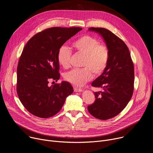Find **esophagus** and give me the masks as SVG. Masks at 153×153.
I'll list each match as a JSON object with an SVG mask.
<instances>
[{
	"label": "esophagus",
	"instance_id": "esophagus-1",
	"mask_svg": "<svg viewBox=\"0 0 153 153\" xmlns=\"http://www.w3.org/2000/svg\"><path fill=\"white\" fill-rule=\"evenodd\" d=\"M74 90L75 92H81V91H83L82 89L77 88V87H74Z\"/></svg>",
	"mask_w": 153,
	"mask_h": 153
}]
</instances>
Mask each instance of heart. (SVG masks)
<instances>
[{
  "instance_id": "obj_1",
  "label": "heart",
  "mask_w": 153,
  "mask_h": 153,
  "mask_svg": "<svg viewBox=\"0 0 153 153\" xmlns=\"http://www.w3.org/2000/svg\"><path fill=\"white\" fill-rule=\"evenodd\" d=\"M72 47L75 52L84 56L80 69H73L65 73L64 79L75 86L81 87L88 82L95 76L102 74L107 68L109 60L108 48L100 44V40L89 35L79 37L72 43ZM72 52L65 45L60 47L57 53V61L63 68L70 66Z\"/></svg>"
}]
</instances>
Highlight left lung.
Returning a JSON list of instances; mask_svg holds the SVG:
<instances>
[{
	"label": "left lung",
	"mask_w": 153,
	"mask_h": 153,
	"mask_svg": "<svg viewBox=\"0 0 153 153\" xmlns=\"http://www.w3.org/2000/svg\"><path fill=\"white\" fill-rule=\"evenodd\" d=\"M88 30L102 37L109 51V60L104 72L91 83L93 87L101 88L103 91L94 92L95 102L87 109L94 117L107 120L119 114L133 95L134 64L123 40L105 28L90 27Z\"/></svg>",
	"instance_id": "8db88e82"
}]
</instances>
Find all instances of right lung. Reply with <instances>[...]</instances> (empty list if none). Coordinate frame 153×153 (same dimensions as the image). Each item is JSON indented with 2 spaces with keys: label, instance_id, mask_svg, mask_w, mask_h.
<instances>
[{
  "label": "right lung",
  "instance_id": "add662e5",
  "mask_svg": "<svg viewBox=\"0 0 153 153\" xmlns=\"http://www.w3.org/2000/svg\"><path fill=\"white\" fill-rule=\"evenodd\" d=\"M79 27H53L30 38L24 47L17 67L16 90L19 99L32 114L41 118L55 115L63 107L73 88L66 81L48 85L59 79L57 53Z\"/></svg>",
  "mask_w": 153,
  "mask_h": 153
}]
</instances>
